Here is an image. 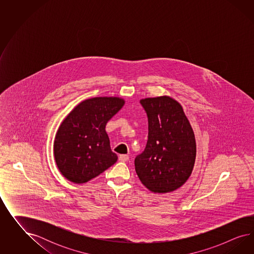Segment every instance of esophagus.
Returning a JSON list of instances; mask_svg holds the SVG:
<instances>
[{"label":"esophagus","instance_id":"1","mask_svg":"<svg viewBox=\"0 0 254 254\" xmlns=\"http://www.w3.org/2000/svg\"><path fill=\"white\" fill-rule=\"evenodd\" d=\"M129 159V156L127 154H120L119 155V160L121 162H127Z\"/></svg>","mask_w":254,"mask_h":254}]
</instances>
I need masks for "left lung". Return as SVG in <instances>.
Wrapping results in <instances>:
<instances>
[{
	"instance_id": "8db88e82",
	"label": "left lung",
	"mask_w": 254,
	"mask_h": 254,
	"mask_svg": "<svg viewBox=\"0 0 254 254\" xmlns=\"http://www.w3.org/2000/svg\"><path fill=\"white\" fill-rule=\"evenodd\" d=\"M148 116V140L135 158L141 184L151 192H173L185 185L195 162L194 133L183 106L169 96L140 100Z\"/></svg>"
}]
</instances>
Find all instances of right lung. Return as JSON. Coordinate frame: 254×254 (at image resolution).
<instances>
[{
	"label": "right lung",
	"mask_w": 254,
	"mask_h": 254,
	"mask_svg": "<svg viewBox=\"0 0 254 254\" xmlns=\"http://www.w3.org/2000/svg\"><path fill=\"white\" fill-rule=\"evenodd\" d=\"M118 97H96L81 101L64 118L56 133L54 157L62 175L85 184L117 161L105 127L124 106Z\"/></svg>",
	"instance_id": "right-lung-1"
}]
</instances>
